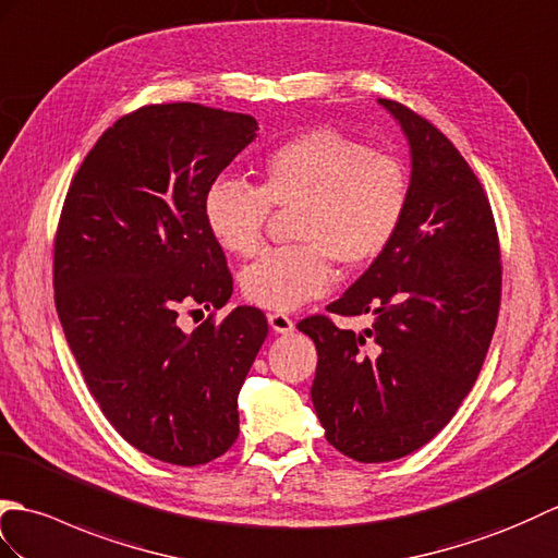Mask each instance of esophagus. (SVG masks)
Listing matches in <instances>:
<instances>
[{
    "instance_id": "34e87169",
    "label": "esophagus",
    "mask_w": 558,
    "mask_h": 558,
    "mask_svg": "<svg viewBox=\"0 0 558 558\" xmlns=\"http://www.w3.org/2000/svg\"><path fill=\"white\" fill-rule=\"evenodd\" d=\"M267 319H269L271 331H277V333H291L293 331V319L289 315L271 313V315H267Z\"/></svg>"
}]
</instances>
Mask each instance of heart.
<instances>
[{"instance_id": "obj_1", "label": "heart", "mask_w": 558, "mask_h": 558, "mask_svg": "<svg viewBox=\"0 0 558 558\" xmlns=\"http://www.w3.org/2000/svg\"><path fill=\"white\" fill-rule=\"evenodd\" d=\"M259 183L217 177L203 197V219L219 247L251 257L265 239L269 207L299 205L293 239L271 247L241 275L243 295L269 311H293L325 293L333 259L373 265L401 229L411 177L393 155L333 129H311L283 141L257 162Z\"/></svg>"}]
</instances>
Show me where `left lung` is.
<instances>
[{"instance_id":"1","label":"left lung","mask_w":558,"mask_h":558,"mask_svg":"<svg viewBox=\"0 0 558 558\" xmlns=\"http://www.w3.org/2000/svg\"><path fill=\"white\" fill-rule=\"evenodd\" d=\"M411 143L401 229L327 311L373 315L365 331L311 315L313 405L327 441L361 463L403 458L437 435L473 389L501 305V251L489 197L435 123L379 100Z\"/></svg>"}]
</instances>
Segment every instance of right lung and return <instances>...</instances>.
<instances>
[{
	"instance_id": "1",
	"label": "right lung",
	"mask_w": 558,
	"mask_h": 558,
	"mask_svg": "<svg viewBox=\"0 0 558 558\" xmlns=\"http://www.w3.org/2000/svg\"><path fill=\"white\" fill-rule=\"evenodd\" d=\"M257 121L195 102L145 105L114 121L71 179L54 236V305L105 417L131 447L203 465L239 437V391L267 337L241 305L209 236L203 197ZM214 313L191 335L178 313Z\"/></svg>"
}]
</instances>
